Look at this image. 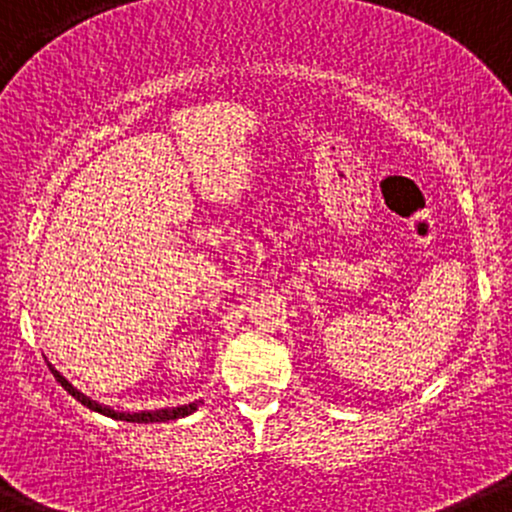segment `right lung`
<instances>
[{"instance_id": "1", "label": "right lung", "mask_w": 512, "mask_h": 512, "mask_svg": "<svg viewBox=\"0 0 512 512\" xmlns=\"http://www.w3.org/2000/svg\"><path fill=\"white\" fill-rule=\"evenodd\" d=\"M50 372L55 374V379L60 381V386H63V389H65L67 393H70V396H75L77 401L84 403V406L92 408V411H97V413L109 415V418L126 420V423H165V420H177V418H184V415L194 413V411H196V406H199V403H189V406H179V408H162V411H148V413H145V411H143V413H116V411H111V408L99 406V403H92V401H89V398H84L82 393L72 389V386L67 384V381H65L63 376H60L58 372H55V369H50Z\"/></svg>"}]
</instances>
